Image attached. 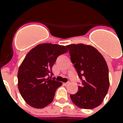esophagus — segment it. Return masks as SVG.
Here are the masks:
<instances>
[{"label":"esophagus","instance_id":"obj_1","mask_svg":"<svg viewBox=\"0 0 123 123\" xmlns=\"http://www.w3.org/2000/svg\"><path fill=\"white\" fill-rule=\"evenodd\" d=\"M69 81H68V82H67V83H64V85L65 86H67L68 85H69Z\"/></svg>","mask_w":123,"mask_h":123}]
</instances>
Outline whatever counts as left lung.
<instances>
[{"mask_svg": "<svg viewBox=\"0 0 123 123\" xmlns=\"http://www.w3.org/2000/svg\"><path fill=\"white\" fill-rule=\"evenodd\" d=\"M81 86L75 94L70 95L75 105L83 109L95 108L101 104L110 86L109 71L105 59L97 49L90 45L67 46Z\"/></svg>", "mask_w": 123, "mask_h": 123, "instance_id": "left-lung-1", "label": "left lung"}]
</instances>
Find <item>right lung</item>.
I'll list each match as a JSON object with an SVG mask.
<instances>
[{"mask_svg":"<svg viewBox=\"0 0 123 123\" xmlns=\"http://www.w3.org/2000/svg\"><path fill=\"white\" fill-rule=\"evenodd\" d=\"M64 46L43 43L33 48L25 57L18 73V87L25 102L43 108L54 100L56 90L62 83L47 78L61 55L67 52Z\"/></svg>","mask_w":123,"mask_h":123,"instance_id":"1","label":"right lung"}]
</instances>
